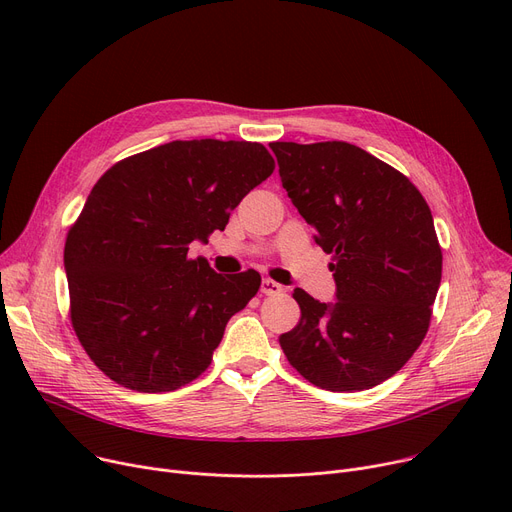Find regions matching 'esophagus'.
Wrapping results in <instances>:
<instances>
[{
    "label": "esophagus",
    "mask_w": 512,
    "mask_h": 512,
    "mask_svg": "<svg viewBox=\"0 0 512 512\" xmlns=\"http://www.w3.org/2000/svg\"><path fill=\"white\" fill-rule=\"evenodd\" d=\"M261 292L267 294V297H278V294L284 292V286L278 284V282H274V280H270V278H263V282H261Z\"/></svg>",
    "instance_id": "1"
}]
</instances>
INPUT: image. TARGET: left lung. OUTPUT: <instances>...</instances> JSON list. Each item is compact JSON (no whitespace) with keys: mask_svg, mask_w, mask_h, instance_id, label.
<instances>
[{"mask_svg":"<svg viewBox=\"0 0 512 512\" xmlns=\"http://www.w3.org/2000/svg\"><path fill=\"white\" fill-rule=\"evenodd\" d=\"M292 205L332 255L336 301L303 288L280 346L305 380L332 392L386 382L423 342L442 280L434 218L413 182L357 145L270 143Z\"/></svg>","mask_w":512,"mask_h":512,"instance_id":"8db88e82","label":"left lung"}]
</instances>
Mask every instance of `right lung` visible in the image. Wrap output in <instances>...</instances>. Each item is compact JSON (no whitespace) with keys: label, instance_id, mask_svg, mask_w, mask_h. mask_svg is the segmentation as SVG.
Listing matches in <instances>:
<instances>
[{"label":"right lung","instance_id":"add662e5","mask_svg":"<svg viewBox=\"0 0 512 512\" xmlns=\"http://www.w3.org/2000/svg\"><path fill=\"white\" fill-rule=\"evenodd\" d=\"M274 172L261 143L172 141L118 161L93 186L64 249L72 328L116 384L172 392L209 367L261 276L188 259L193 240Z\"/></svg>","mask_w":512,"mask_h":512}]
</instances>
